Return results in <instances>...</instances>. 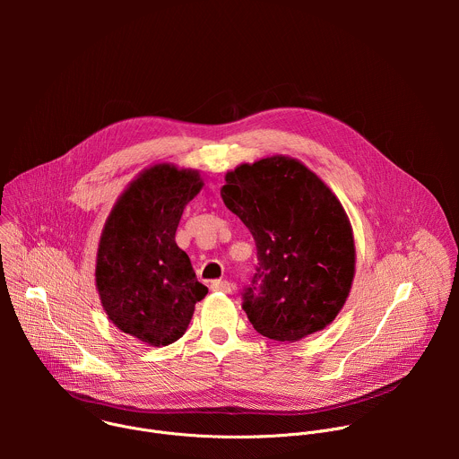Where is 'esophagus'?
I'll return each mask as SVG.
<instances>
[{
  "label": "esophagus",
  "instance_id": "1",
  "mask_svg": "<svg viewBox=\"0 0 459 459\" xmlns=\"http://www.w3.org/2000/svg\"><path fill=\"white\" fill-rule=\"evenodd\" d=\"M211 290H212V292H225V294H229V292L232 290V287H230V283L225 281V280H216V281L211 283Z\"/></svg>",
  "mask_w": 459,
  "mask_h": 459
}]
</instances>
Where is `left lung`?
<instances>
[{
  "instance_id": "left-lung-1",
  "label": "left lung",
  "mask_w": 459,
  "mask_h": 459,
  "mask_svg": "<svg viewBox=\"0 0 459 459\" xmlns=\"http://www.w3.org/2000/svg\"><path fill=\"white\" fill-rule=\"evenodd\" d=\"M221 198L257 248L243 294L254 329L294 343L331 325L356 273L352 227L336 194L299 160L276 154L229 170Z\"/></svg>"
}]
</instances>
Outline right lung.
<instances>
[{"instance_id":"obj_1","label":"right lung","mask_w":459,"mask_h":459,"mask_svg":"<svg viewBox=\"0 0 459 459\" xmlns=\"http://www.w3.org/2000/svg\"><path fill=\"white\" fill-rule=\"evenodd\" d=\"M204 185L198 170L156 163L128 183L103 225L96 254L103 310L145 345L178 342L209 292L176 245L183 209Z\"/></svg>"}]
</instances>
